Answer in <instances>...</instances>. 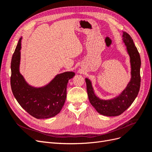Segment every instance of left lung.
Instances as JSON below:
<instances>
[{
  "mask_svg": "<svg viewBox=\"0 0 152 152\" xmlns=\"http://www.w3.org/2000/svg\"><path fill=\"white\" fill-rule=\"evenodd\" d=\"M122 40L129 56L131 79L126 88L115 97L103 99L95 94L92 82L86 78L87 91L89 102L99 113L104 116H118L130 107L138 94L140 87L141 58L131 37L122 31Z\"/></svg>",
  "mask_w": 152,
  "mask_h": 152,
  "instance_id": "1",
  "label": "left lung"
}]
</instances>
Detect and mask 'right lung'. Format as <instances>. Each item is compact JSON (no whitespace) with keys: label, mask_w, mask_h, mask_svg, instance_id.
<instances>
[{"label":"right lung","mask_w":152,"mask_h":152,"mask_svg":"<svg viewBox=\"0 0 152 152\" xmlns=\"http://www.w3.org/2000/svg\"><path fill=\"white\" fill-rule=\"evenodd\" d=\"M21 37L11 63V86L14 96L26 112L36 118H48L60 112L66 98L68 80L75 76L73 72L58 73L48 84L41 87L29 84L20 73Z\"/></svg>","instance_id":"right-lung-1"}]
</instances>
